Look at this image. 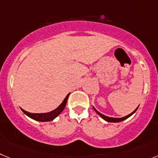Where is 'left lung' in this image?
Returning <instances> with one entry per match:
<instances>
[{
    "mask_svg": "<svg viewBox=\"0 0 158 158\" xmlns=\"http://www.w3.org/2000/svg\"><path fill=\"white\" fill-rule=\"evenodd\" d=\"M138 107H139V106H138ZM138 107L136 108V109H135V110L133 111V112H132V113H130V115H127V116L122 117V118H113V117H109V116H106V115H103V114L100 113V112H99L98 111H97V110H96V109H95V108H94V107H93V109H94V110L96 112H97V114H98V115H100V116L102 117V118L103 119H104V120H106V121L109 122V123H119V122H122V121H123V120L127 119V118H128L129 117H130V116H131V115H133V113H135V112H136V111L137 110Z\"/></svg>",
    "mask_w": 158,
    "mask_h": 158,
    "instance_id": "left-lung-1",
    "label": "left lung"
}]
</instances>
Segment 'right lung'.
I'll list each match as a JSON object with an SVG mask.
<instances>
[{
  "instance_id": "obj_1",
  "label": "right lung",
  "mask_w": 158,
  "mask_h": 158,
  "mask_svg": "<svg viewBox=\"0 0 158 158\" xmlns=\"http://www.w3.org/2000/svg\"><path fill=\"white\" fill-rule=\"evenodd\" d=\"M69 95H70V93L66 96V98H64V100L63 101V102L58 106L57 108L54 110L51 111L49 112H46V113H31V112H26L24 109H22V112L25 114L26 115H28V117H30L31 118L34 120H36V121L40 122H49L53 120L56 117H57L61 112L64 111V108H65L66 105H67V99H68Z\"/></svg>"
}]
</instances>
